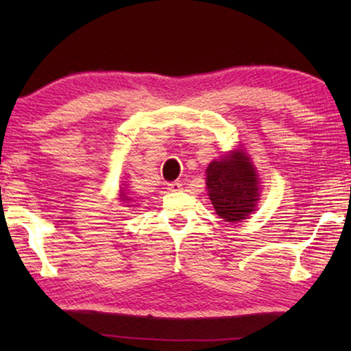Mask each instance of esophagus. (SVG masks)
Here are the masks:
<instances>
[{"label": "esophagus", "mask_w": 351, "mask_h": 351, "mask_svg": "<svg viewBox=\"0 0 351 351\" xmlns=\"http://www.w3.org/2000/svg\"><path fill=\"white\" fill-rule=\"evenodd\" d=\"M181 181H173V182H169L167 184V190L169 192H178V190H181Z\"/></svg>", "instance_id": "obj_1"}]
</instances>
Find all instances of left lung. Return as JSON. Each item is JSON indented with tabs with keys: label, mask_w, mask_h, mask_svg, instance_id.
<instances>
[{
	"label": "left lung",
	"mask_w": 351,
	"mask_h": 351,
	"mask_svg": "<svg viewBox=\"0 0 351 351\" xmlns=\"http://www.w3.org/2000/svg\"><path fill=\"white\" fill-rule=\"evenodd\" d=\"M207 190L217 215L237 223L255 210L258 201V178L247 154L235 150L206 170Z\"/></svg>",
	"instance_id": "left-lung-1"
}]
</instances>
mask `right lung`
Returning <instances> with one entry per match:
<instances>
[{
    "label": "right lung",
    "mask_w": 351,
    "mask_h": 351,
    "mask_svg": "<svg viewBox=\"0 0 351 351\" xmlns=\"http://www.w3.org/2000/svg\"><path fill=\"white\" fill-rule=\"evenodd\" d=\"M122 199H128V197H125V193L122 192Z\"/></svg>",
    "instance_id": "1"
}]
</instances>
